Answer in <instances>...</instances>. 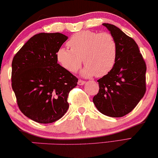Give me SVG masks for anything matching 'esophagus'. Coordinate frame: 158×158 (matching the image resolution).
Listing matches in <instances>:
<instances>
[{
    "instance_id": "1",
    "label": "esophagus",
    "mask_w": 158,
    "mask_h": 158,
    "mask_svg": "<svg viewBox=\"0 0 158 158\" xmlns=\"http://www.w3.org/2000/svg\"><path fill=\"white\" fill-rule=\"evenodd\" d=\"M85 83H86V81H83V80H81V79H79V81H78V84H79V85H81V86L84 85V84H85Z\"/></svg>"
}]
</instances>
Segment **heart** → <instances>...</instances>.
Segmentation results:
<instances>
[{
	"label": "heart",
	"instance_id": "obj_1",
	"mask_svg": "<svg viewBox=\"0 0 158 158\" xmlns=\"http://www.w3.org/2000/svg\"><path fill=\"white\" fill-rule=\"evenodd\" d=\"M70 49L62 48L56 52V60L69 72H76L82 64L86 67L83 77L106 75L114 67L118 55L116 41L111 34L82 30L72 35L68 42Z\"/></svg>",
	"mask_w": 158,
	"mask_h": 158
}]
</instances>
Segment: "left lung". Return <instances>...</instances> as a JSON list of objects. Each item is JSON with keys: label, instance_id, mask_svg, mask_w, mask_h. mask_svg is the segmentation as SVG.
Returning <instances> with one entry per match:
<instances>
[{"label": "left lung", "instance_id": "1", "mask_svg": "<svg viewBox=\"0 0 158 158\" xmlns=\"http://www.w3.org/2000/svg\"><path fill=\"white\" fill-rule=\"evenodd\" d=\"M102 25L116 40L118 55L113 69L97 81L99 91L93 102L103 115L122 117L132 111L144 96L146 64L133 38L114 25Z\"/></svg>", "mask_w": 158, "mask_h": 158}]
</instances>
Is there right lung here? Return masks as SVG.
Here are the masks:
<instances>
[{
	"label": "right lung",
	"mask_w": 158,
	"mask_h": 158,
	"mask_svg": "<svg viewBox=\"0 0 158 158\" xmlns=\"http://www.w3.org/2000/svg\"><path fill=\"white\" fill-rule=\"evenodd\" d=\"M67 39L60 32L35 35L12 62V88L19 109L37 123H53L69 109L68 95L78 79L59 64L56 56Z\"/></svg>",
	"instance_id": "obj_1"
}]
</instances>
